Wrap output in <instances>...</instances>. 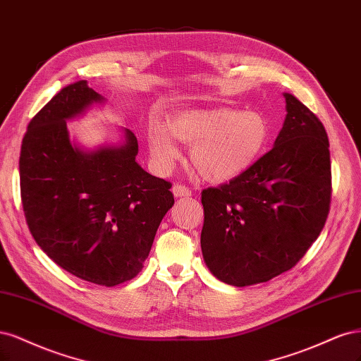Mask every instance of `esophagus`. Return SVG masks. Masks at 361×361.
Segmentation results:
<instances>
[{
	"label": "esophagus",
	"mask_w": 361,
	"mask_h": 361,
	"mask_svg": "<svg viewBox=\"0 0 361 361\" xmlns=\"http://www.w3.org/2000/svg\"><path fill=\"white\" fill-rule=\"evenodd\" d=\"M172 193H173V196H177V197H180V196L185 197V196H190L192 195V190L188 188V185L177 183V184L172 185Z\"/></svg>",
	"instance_id": "34e87169"
}]
</instances>
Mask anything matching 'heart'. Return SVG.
I'll use <instances>...</instances> for the list:
<instances>
[{
  "label": "heart",
  "mask_w": 361,
  "mask_h": 361,
  "mask_svg": "<svg viewBox=\"0 0 361 361\" xmlns=\"http://www.w3.org/2000/svg\"><path fill=\"white\" fill-rule=\"evenodd\" d=\"M269 136V123L261 114L217 108L181 112L169 127L161 123L151 124L147 141L159 168L168 169L180 157L178 138L192 144L190 160L204 178L225 181L255 164Z\"/></svg>",
  "instance_id": "obj_1"
}]
</instances>
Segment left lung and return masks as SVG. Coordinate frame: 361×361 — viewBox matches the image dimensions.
<instances>
[{
  "label": "left lung",
  "instance_id": "obj_1",
  "mask_svg": "<svg viewBox=\"0 0 361 361\" xmlns=\"http://www.w3.org/2000/svg\"><path fill=\"white\" fill-rule=\"evenodd\" d=\"M274 147L229 183L202 190V257L228 285L282 274L305 257L327 220L331 200L329 137L289 92Z\"/></svg>",
  "mask_w": 361,
  "mask_h": 361
}]
</instances>
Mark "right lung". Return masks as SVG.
I'll use <instances>...</instances> for the list:
<instances>
[{
	"mask_svg": "<svg viewBox=\"0 0 361 361\" xmlns=\"http://www.w3.org/2000/svg\"><path fill=\"white\" fill-rule=\"evenodd\" d=\"M104 99L78 80L30 121L19 157L22 207L48 257L87 282L115 286L142 270L161 219L173 205L171 183L137 165V139L85 151L67 121Z\"/></svg>",
	"mask_w": 361,
	"mask_h": 361,
	"instance_id": "obj_1",
	"label": "right lung"
}]
</instances>
